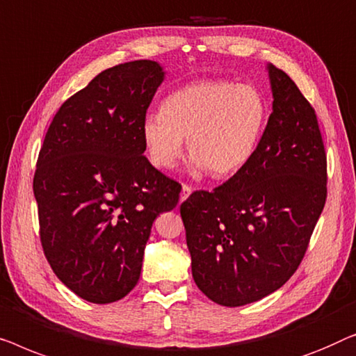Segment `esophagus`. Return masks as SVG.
I'll use <instances>...</instances> for the list:
<instances>
[{
    "instance_id": "esophagus-1",
    "label": "esophagus",
    "mask_w": 356,
    "mask_h": 356,
    "mask_svg": "<svg viewBox=\"0 0 356 356\" xmlns=\"http://www.w3.org/2000/svg\"><path fill=\"white\" fill-rule=\"evenodd\" d=\"M190 193H192V187H190V185H187V184H184L182 185V193H180V202L187 200Z\"/></svg>"
}]
</instances>
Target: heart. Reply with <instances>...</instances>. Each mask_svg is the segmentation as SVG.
I'll return each mask as SVG.
<instances>
[{
    "mask_svg": "<svg viewBox=\"0 0 356 356\" xmlns=\"http://www.w3.org/2000/svg\"><path fill=\"white\" fill-rule=\"evenodd\" d=\"M268 114L266 97L252 83L195 80L169 93L161 113L143 118L145 152L154 168L171 169L187 140L195 171L234 176L257 152Z\"/></svg>",
    "mask_w": 356,
    "mask_h": 356,
    "instance_id": "1",
    "label": "heart"
}]
</instances>
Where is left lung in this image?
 Here are the masks:
<instances>
[{
	"label": "left lung",
	"instance_id": "8db88e82",
	"mask_svg": "<svg viewBox=\"0 0 356 356\" xmlns=\"http://www.w3.org/2000/svg\"><path fill=\"white\" fill-rule=\"evenodd\" d=\"M268 72L273 113L252 159L180 204L195 284L222 307L258 302L292 277L327 197L316 113L287 74Z\"/></svg>",
	"mask_w": 356,
	"mask_h": 356
}]
</instances>
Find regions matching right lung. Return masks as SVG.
<instances>
[{
	"label": "right lung",
	"instance_id": "1",
	"mask_svg": "<svg viewBox=\"0 0 356 356\" xmlns=\"http://www.w3.org/2000/svg\"><path fill=\"white\" fill-rule=\"evenodd\" d=\"M163 79L149 59L99 72L61 104L38 153L40 242L87 302H118L137 285L153 221L179 203L182 187L143 156L142 121Z\"/></svg>",
	"mask_w": 356,
	"mask_h": 356
}]
</instances>
